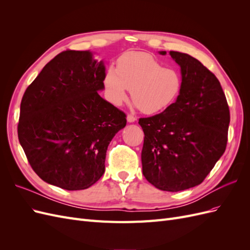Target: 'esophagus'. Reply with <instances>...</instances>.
I'll use <instances>...</instances> for the list:
<instances>
[{
    "label": "esophagus",
    "mask_w": 250,
    "mask_h": 250,
    "mask_svg": "<svg viewBox=\"0 0 250 250\" xmlns=\"http://www.w3.org/2000/svg\"><path fill=\"white\" fill-rule=\"evenodd\" d=\"M135 121H137V118H135L134 116H132V115H128L127 116V122L128 123H134Z\"/></svg>",
    "instance_id": "34e87169"
}]
</instances>
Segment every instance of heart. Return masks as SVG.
<instances>
[{
  "instance_id": "heart-1",
  "label": "heart",
  "mask_w": 250,
  "mask_h": 250,
  "mask_svg": "<svg viewBox=\"0 0 250 250\" xmlns=\"http://www.w3.org/2000/svg\"><path fill=\"white\" fill-rule=\"evenodd\" d=\"M109 101L115 105L127 100L128 89L134 105L147 115L162 112L176 101L181 89L180 73L145 52L121 56L118 67H109L103 79Z\"/></svg>"
}]
</instances>
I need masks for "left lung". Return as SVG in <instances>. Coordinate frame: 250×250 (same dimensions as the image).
<instances>
[{
    "mask_svg": "<svg viewBox=\"0 0 250 250\" xmlns=\"http://www.w3.org/2000/svg\"><path fill=\"white\" fill-rule=\"evenodd\" d=\"M169 54L180 66V93L170 107L139 124L144 176L162 191L178 192L200 185L222 156L230 118L215 75L186 53Z\"/></svg>",
    "mask_w": 250,
    "mask_h": 250,
    "instance_id": "left-lung-1",
    "label": "left lung"
}]
</instances>
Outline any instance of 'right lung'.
I'll return each mask as SVG.
<instances>
[{
    "mask_svg": "<svg viewBox=\"0 0 250 250\" xmlns=\"http://www.w3.org/2000/svg\"><path fill=\"white\" fill-rule=\"evenodd\" d=\"M105 70L92 51H64L22 96L19 141L46 183L77 191L103 175L109 143L126 126L125 113L98 94Z\"/></svg>",
    "mask_w": 250,
    "mask_h": 250,
    "instance_id": "add662e5",
    "label": "right lung"
}]
</instances>
